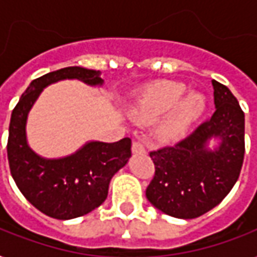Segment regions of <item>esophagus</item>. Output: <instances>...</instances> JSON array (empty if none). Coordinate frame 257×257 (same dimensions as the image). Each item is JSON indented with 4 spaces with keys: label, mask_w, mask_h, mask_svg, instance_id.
Returning <instances> with one entry per match:
<instances>
[{
    "label": "esophagus",
    "mask_w": 257,
    "mask_h": 257,
    "mask_svg": "<svg viewBox=\"0 0 257 257\" xmlns=\"http://www.w3.org/2000/svg\"><path fill=\"white\" fill-rule=\"evenodd\" d=\"M132 152L134 153H145V145L142 142H134L132 145Z\"/></svg>",
    "instance_id": "esophagus-1"
}]
</instances>
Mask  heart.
I'll use <instances>...</instances> for the list:
<instances>
[{
	"mask_svg": "<svg viewBox=\"0 0 257 257\" xmlns=\"http://www.w3.org/2000/svg\"><path fill=\"white\" fill-rule=\"evenodd\" d=\"M185 93L186 87L181 83H160L147 87L135 98L132 114L142 122H150L170 111L160 123L159 136L164 141L175 139L204 108L202 96L188 94L182 98Z\"/></svg>",
	"mask_w": 257,
	"mask_h": 257,
	"instance_id": "1",
	"label": "heart"
}]
</instances>
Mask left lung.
<instances>
[{"label":"left lung","mask_w":257,"mask_h":257,"mask_svg":"<svg viewBox=\"0 0 257 257\" xmlns=\"http://www.w3.org/2000/svg\"><path fill=\"white\" fill-rule=\"evenodd\" d=\"M214 114L172 146L150 152L153 179L146 197L156 209L177 218H196L227 196L241 172L245 154V115L227 86L211 80ZM213 137L216 151L207 149Z\"/></svg>","instance_id":"8db88e82"}]
</instances>
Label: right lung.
Returning a JSON list of instances; mask_svg holds the SVG:
<instances>
[{"label": "right lung", "mask_w": 257, "mask_h": 257, "mask_svg": "<svg viewBox=\"0 0 257 257\" xmlns=\"http://www.w3.org/2000/svg\"><path fill=\"white\" fill-rule=\"evenodd\" d=\"M62 79L101 85L98 71L68 66L35 79L12 111L8 136V161L12 178L36 209L57 220L85 216L107 199L108 185L131 157L132 141L90 142L69 157L41 159L28 146L25 125L30 107L43 87Z\"/></svg>", "instance_id": "obj_1"}]
</instances>
